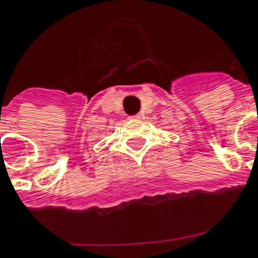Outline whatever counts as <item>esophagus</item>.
<instances>
[{"label":"esophagus","mask_w":258,"mask_h":258,"mask_svg":"<svg viewBox=\"0 0 258 258\" xmlns=\"http://www.w3.org/2000/svg\"><path fill=\"white\" fill-rule=\"evenodd\" d=\"M140 117H141V115H140V114H135V115H131L129 118H131V119H139Z\"/></svg>","instance_id":"1"}]
</instances>
